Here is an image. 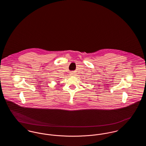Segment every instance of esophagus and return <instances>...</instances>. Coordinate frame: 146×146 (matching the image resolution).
Wrapping results in <instances>:
<instances>
[{"label": "esophagus", "instance_id": "1", "mask_svg": "<svg viewBox=\"0 0 146 146\" xmlns=\"http://www.w3.org/2000/svg\"><path fill=\"white\" fill-rule=\"evenodd\" d=\"M75 74H76V73H75L74 72H72V73H70V75H71L72 76H74Z\"/></svg>", "mask_w": 146, "mask_h": 146}]
</instances>
